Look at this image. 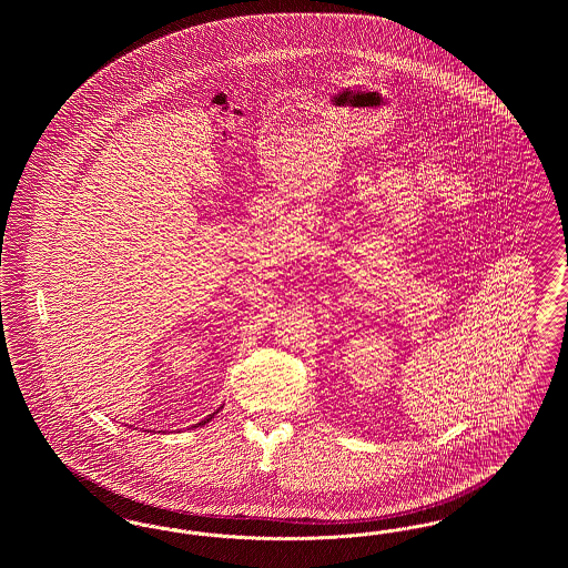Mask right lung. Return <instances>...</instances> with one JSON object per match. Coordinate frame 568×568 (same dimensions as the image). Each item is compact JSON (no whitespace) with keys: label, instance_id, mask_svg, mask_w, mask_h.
Returning a JSON list of instances; mask_svg holds the SVG:
<instances>
[{"label":"right lung","instance_id":"right-lung-1","mask_svg":"<svg viewBox=\"0 0 568 568\" xmlns=\"http://www.w3.org/2000/svg\"><path fill=\"white\" fill-rule=\"evenodd\" d=\"M216 413H219V410H216ZM213 417H215V413H213V415H209V417H206V419H202V422H200V424H195V426H193V428H197V426H204V424H209V422H211V419H213Z\"/></svg>","mask_w":568,"mask_h":568}]
</instances>
